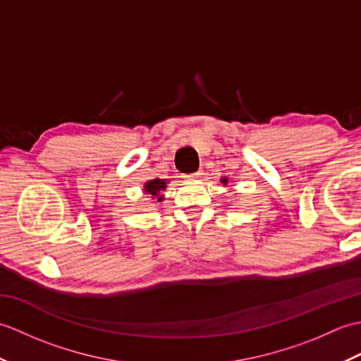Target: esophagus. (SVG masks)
Returning <instances> with one entry per match:
<instances>
[{"mask_svg":"<svg viewBox=\"0 0 361 361\" xmlns=\"http://www.w3.org/2000/svg\"><path fill=\"white\" fill-rule=\"evenodd\" d=\"M202 176V172L198 171V172H195V173H190V175H186V178H200Z\"/></svg>","mask_w":361,"mask_h":361,"instance_id":"obj_1","label":"esophagus"}]
</instances>
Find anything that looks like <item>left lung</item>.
<instances>
[{
	"mask_svg": "<svg viewBox=\"0 0 361 361\" xmlns=\"http://www.w3.org/2000/svg\"><path fill=\"white\" fill-rule=\"evenodd\" d=\"M221 183H224V185H226L228 180H226V178H221Z\"/></svg>",
	"mask_w": 361,
	"mask_h": 361,
	"instance_id": "obj_1",
	"label": "left lung"
}]
</instances>
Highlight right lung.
Segmentation results:
<instances>
[{"label": "right lung", "mask_w": 361, "mask_h": 361, "mask_svg": "<svg viewBox=\"0 0 361 361\" xmlns=\"http://www.w3.org/2000/svg\"><path fill=\"white\" fill-rule=\"evenodd\" d=\"M166 186H167L166 180H159V178L150 180L144 185V192L152 195V198H157L158 202H163V195H161V192L166 189Z\"/></svg>", "instance_id": "add662e5"}]
</instances>
